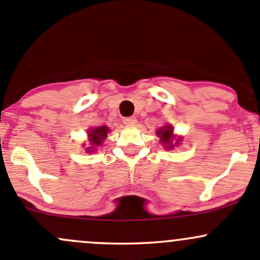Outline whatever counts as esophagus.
<instances>
[{
  "instance_id": "esophagus-1",
  "label": "esophagus",
  "mask_w": 260,
  "mask_h": 260,
  "mask_svg": "<svg viewBox=\"0 0 260 260\" xmlns=\"http://www.w3.org/2000/svg\"><path fill=\"white\" fill-rule=\"evenodd\" d=\"M124 124L125 125H129V126H134V125H136V122H138V119L135 118V116H130V118H125L124 120Z\"/></svg>"
}]
</instances>
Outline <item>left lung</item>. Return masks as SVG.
Returning a JSON list of instances; mask_svg holds the SVG:
<instances>
[{"mask_svg": "<svg viewBox=\"0 0 260 260\" xmlns=\"http://www.w3.org/2000/svg\"><path fill=\"white\" fill-rule=\"evenodd\" d=\"M157 136L160 138V142L166 150H172L175 146H178L181 138H176L174 135V127L172 125H165L157 130Z\"/></svg>", "mask_w": 260, "mask_h": 260, "instance_id": "1", "label": "left lung"}]
</instances>
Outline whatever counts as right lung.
<instances>
[{"mask_svg":"<svg viewBox=\"0 0 260 260\" xmlns=\"http://www.w3.org/2000/svg\"><path fill=\"white\" fill-rule=\"evenodd\" d=\"M108 126H96L93 129L88 130V138H89V144L90 146L86 147V152H94L96 150V147L102 146V144L104 142L105 139L108 138L109 133Z\"/></svg>","mask_w":260,"mask_h":260,"instance_id":"1","label":"right lung"}]
</instances>
